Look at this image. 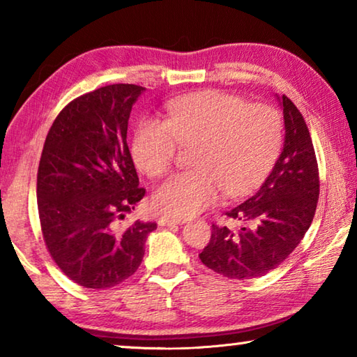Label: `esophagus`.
Segmentation results:
<instances>
[{
  "label": "esophagus",
  "mask_w": 357,
  "mask_h": 357,
  "mask_svg": "<svg viewBox=\"0 0 357 357\" xmlns=\"http://www.w3.org/2000/svg\"><path fill=\"white\" fill-rule=\"evenodd\" d=\"M181 220L178 219H170V217H160L159 219V225L160 227H173V225H181Z\"/></svg>",
  "instance_id": "obj_1"
}]
</instances>
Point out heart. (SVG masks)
<instances>
[{
    "instance_id": "obj_1",
    "label": "heart",
    "mask_w": 357,
    "mask_h": 357,
    "mask_svg": "<svg viewBox=\"0 0 357 357\" xmlns=\"http://www.w3.org/2000/svg\"><path fill=\"white\" fill-rule=\"evenodd\" d=\"M282 140V118L273 105L211 89L173 100L165 121L140 119L130 151L138 170L159 178L170 172L178 144H197L195 170L168 178L153 197L159 213L184 219L213 206L220 189L227 197L255 189L274 165Z\"/></svg>"
}]
</instances>
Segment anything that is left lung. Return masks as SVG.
I'll return each mask as SVG.
<instances>
[{
	"label": "left lung",
	"mask_w": 357,
	"mask_h": 357,
	"mask_svg": "<svg viewBox=\"0 0 357 357\" xmlns=\"http://www.w3.org/2000/svg\"><path fill=\"white\" fill-rule=\"evenodd\" d=\"M279 100L285 121L282 154L255 195L225 213L245 225L233 231L213 223L200 253L204 266L228 279H255L275 269L298 247L317 211L319 173L309 128L285 94Z\"/></svg>",
	"instance_id": "1"
}]
</instances>
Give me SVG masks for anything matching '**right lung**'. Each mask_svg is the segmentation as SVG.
Masks as SVG:
<instances>
[{
  "label": "right lung",
  "mask_w": 357,
  "mask_h": 357,
  "mask_svg": "<svg viewBox=\"0 0 357 357\" xmlns=\"http://www.w3.org/2000/svg\"><path fill=\"white\" fill-rule=\"evenodd\" d=\"M138 84H108L66 105L48 130L38 170L47 250L72 282L112 288L135 274L153 222L118 228L146 190L128 146Z\"/></svg>",
  "instance_id": "obj_1"
}]
</instances>
